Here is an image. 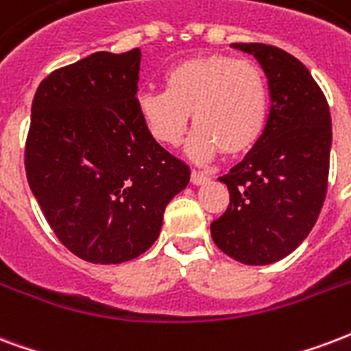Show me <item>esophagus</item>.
I'll return each mask as SVG.
<instances>
[{
	"label": "esophagus",
	"mask_w": 351,
	"mask_h": 351,
	"mask_svg": "<svg viewBox=\"0 0 351 351\" xmlns=\"http://www.w3.org/2000/svg\"><path fill=\"white\" fill-rule=\"evenodd\" d=\"M207 176L202 172H197V170H192L191 172V183L192 185H204L205 181H207Z\"/></svg>",
	"instance_id": "esophagus-1"
}]
</instances>
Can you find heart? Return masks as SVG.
<instances>
[{
    "mask_svg": "<svg viewBox=\"0 0 351 351\" xmlns=\"http://www.w3.org/2000/svg\"><path fill=\"white\" fill-rule=\"evenodd\" d=\"M268 85L254 60L231 55H204L173 66L165 92L138 96V112L155 141L179 146L191 123L197 131L192 154L209 159L247 154L265 133Z\"/></svg>",
    "mask_w": 351,
    "mask_h": 351,
    "instance_id": "b5f03b06",
    "label": "heart"
}]
</instances>
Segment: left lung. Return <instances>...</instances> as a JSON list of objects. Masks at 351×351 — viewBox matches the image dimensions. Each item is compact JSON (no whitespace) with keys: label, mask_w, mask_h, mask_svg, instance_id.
Segmentation results:
<instances>
[{"label":"left lung","mask_w":351,"mask_h":351,"mask_svg":"<svg viewBox=\"0 0 351 351\" xmlns=\"http://www.w3.org/2000/svg\"><path fill=\"white\" fill-rule=\"evenodd\" d=\"M259 60L270 110L252 152L218 178L229 205L210 223L213 241L244 265H270L294 252L320 215L329 176L328 99L296 57L268 44H233Z\"/></svg>","instance_id":"left-lung-1"}]
</instances>
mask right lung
Returning a JSON list of instances; mask_svg holds the SVG:
<instances>
[{
	"mask_svg": "<svg viewBox=\"0 0 351 351\" xmlns=\"http://www.w3.org/2000/svg\"><path fill=\"white\" fill-rule=\"evenodd\" d=\"M141 49L97 51L42 79L31 105L25 173L62 244L118 265L144 254L191 179L138 112Z\"/></svg>",
	"mask_w": 351,
	"mask_h": 351,
	"instance_id": "right-lung-1",
	"label": "right lung"
}]
</instances>
